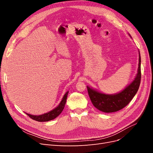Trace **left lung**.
I'll list each match as a JSON object with an SVG mask.
<instances>
[{"label":"left lung","mask_w":153,"mask_h":153,"mask_svg":"<svg viewBox=\"0 0 153 153\" xmlns=\"http://www.w3.org/2000/svg\"><path fill=\"white\" fill-rule=\"evenodd\" d=\"M141 58L139 52V63L136 78L131 84L122 92L114 95H107L100 93L99 92L87 87L88 94L92 103L95 107L103 112L110 113L117 112L127 106L139 88L141 80Z\"/></svg>","instance_id":"left-lung-1"}]
</instances>
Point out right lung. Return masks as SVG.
<instances>
[{
	"instance_id": "obj_1",
	"label": "right lung",
	"mask_w": 153,
	"mask_h": 153,
	"mask_svg": "<svg viewBox=\"0 0 153 153\" xmlns=\"http://www.w3.org/2000/svg\"><path fill=\"white\" fill-rule=\"evenodd\" d=\"M68 94V92H67L66 93L64 94L63 98L61 101V102L60 103V104L57 107H56L53 110L50 111V112H49L47 114L38 115V116H36V115H32L27 114V113L26 114L32 119L35 120V121H39V122L49 121H51V120L54 119L55 118H56L58 116V115L62 112V110L64 108V106H65V104H66V102Z\"/></svg>"
}]
</instances>
